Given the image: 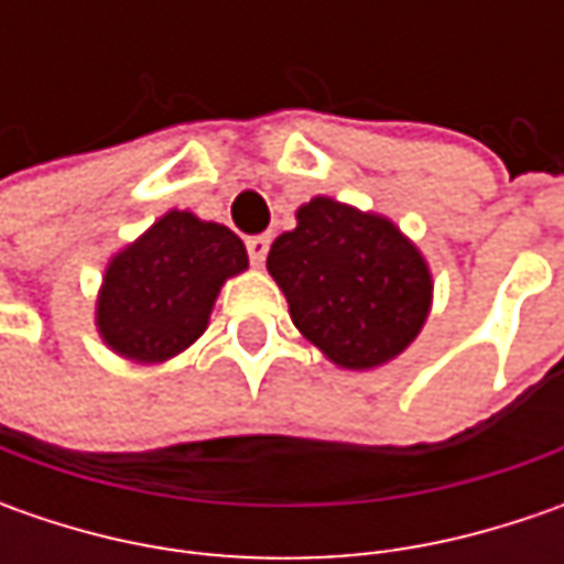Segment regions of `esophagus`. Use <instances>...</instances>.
Segmentation results:
<instances>
[{
	"instance_id": "obj_1",
	"label": "esophagus",
	"mask_w": 564,
	"mask_h": 564,
	"mask_svg": "<svg viewBox=\"0 0 564 564\" xmlns=\"http://www.w3.org/2000/svg\"><path fill=\"white\" fill-rule=\"evenodd\" d=\"M267 253H270V235H250L248 238L250 263H253V267H263Z\"/></svg>"
}]
</instances>
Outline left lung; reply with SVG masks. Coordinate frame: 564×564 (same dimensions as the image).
<instances>
[{
	"mask_svg": "<svg viewBox=\"0 0 564 564\" xmlns=\"http://www.w3.org/2000/svg\"><path fill=\"white\" fill-rule=\"evenodd\" d=\"M272 241L267 270L301 336L341 370H377L421 336L433 275L392 219L314 197Z\"/></svg>",
	"mask_w": 564,
	"mask_h": 564,
	"instance_id": "1",
	"label": "left lung"
}]
</instances>
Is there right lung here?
I'll return each instance as SVG.
<instances>
[{
    "label": "right lung",
    "instance_id": "1",
    "mask_svg": "<svg viewBox=\"0 0 564 564\" xmlns=\"http://www.w3.org/2000/svg\"><path fill=\"white\" fill-rule=\"evenodd\" d=\"M248 270L231 228L169 209L121 248L97 294L99 338L134 364H163L204 336L226 279Z\"/></svg>",
    "mask_w": 564,
    "mask_h": 564
}]
</instances>
